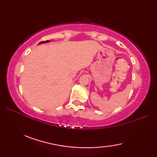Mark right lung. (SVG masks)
Returning <instances> with one entry per match:
<instances>
[{"mask_svg":"<svg viewBox=\"0 0 157 157\" xmlns=\"http://www.w3.org/2000/svg\"><path fill=\"white\" fill-rule=\"evenodd\" d=\"M51 41H49V40H46V41H42V42H40L38 44H44V43H47V42H50Z\"/></svg>","mask_w":157,"mask_h":157,"instance_id":"1","label":"right lung"}]
</instances>
